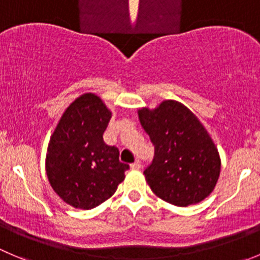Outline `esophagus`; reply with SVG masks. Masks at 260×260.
<instances>
[{
	"label": "esophagus",
	"instance_id": "34e87169",
	"mask_svg": "<svg viewBox=\"0 0 260 260\" xmlns=\"http://www.w3.org/2000/svg\"><path fill=\"white\" fill-rule=\"evenodd\" d=\"M130 167H132V170H139L142 167V163H140V160H135L134 163L130 165Z\"/></svg>",
	"mask_w": 260,
	"mask_h": 260
}]
</instances>
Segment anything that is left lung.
Masks as SVG:
<instances>
[{
  "label": "left lung",
  "instance_id": "left-lung-1",
  "mask_svg": "<svg viewBox=\"0 0 260 260\" xmlns=\"http://www.w3.org/2000/svg\"><path fill=\"white\" fill-rule=\"evenodd\" d=\"M138 115L154 145L153 162L144 171L152 191L177 207L206 199L218 181L221 158L197 116L176 101L140 108Z\"/></svg>",
  "mask_w": 260,
  "mask_h": 260
}]
</instances>
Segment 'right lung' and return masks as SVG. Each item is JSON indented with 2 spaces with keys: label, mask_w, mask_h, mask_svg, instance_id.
<instances>
[{
  "label": "right lung",
  "mask_w": 260,
  "mask_h": 260,
  "mask_svg": "<svg viewBox=\"0 0 260 260\" xmlns=\"http://www.w3.org/2000/svg\"><path fill=\"white\" fill-rule=\"evenodd\" d=\"M112 113L93 93L76 98L63 112L49 140L46 171L54 192L74 208L91 209L112 197L128 165L103 133Z\"/></svg>",
  "instance_id": "right-lung-1"
}]
</instances>
